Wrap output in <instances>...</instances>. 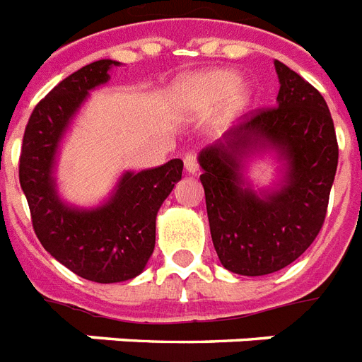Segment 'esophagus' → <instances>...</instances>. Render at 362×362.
Masks as SVG:
<instances>
[{"label": "esophagus", "mask_w": 362, "mask_h": 362, "mask_svg": "<svg viewBox=\"0 0 362 362\" xmlns=\"http://www.w3.org/2000/svg\"><path fill=\"white\" fill-rule=\"evenodd\" d=\"M183 163H185V170H187L190 175H194V173L198 172V160H196L194 155H187Z\"/></svg>", "instance_id": "obj_1"}]
</instances>
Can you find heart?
I'll return each mask as SVG.
<instances>
[{
    "label": "heart",
    "instance_id": "heart-1",
    "mask_svg": "<svg viewBox=\"0 0 362 362\" xmlns=\"http://www.w3.org/2000/svg\"><path fill=\"white\" fill-rule=\"evenodd\" d=\"M252 100V89L235 72L213 69L183 78L173 89V108L187 117H204L224 104L228 114H239Z\"/></svg>",
    "mask_w": 362,
    "mask_h": 362
}]
</instances>
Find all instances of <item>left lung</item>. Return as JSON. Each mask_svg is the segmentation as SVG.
Wrapping results in <instances>:
<instances>
[{"label": "left lung", "instance_id": "1", "mask_svg": "<svg viewBox=\"0 0 362 362\" xmlns=\"http://www.w3.org/2000/svg\"><path fill=\"white\" fill-rule=\"evenodd\" d=\"M276 106L245 117L198 155L211 239L228 271L276 273L296 262L325 221L338 166L331 112L322 93L274 62ZM281 163L279 182L256 189L247 177L256 156Z\"/></svg>", "mask_w": 362, "mask_h": 362}]
</instances>
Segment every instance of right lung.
<instances>
[{
	"mask_svg": "<svg viewBox=\"0 0 362 362\" xmlns=\"http://www.w3.org/2000/svg\"><path fill=\"white\" fill-rule=\"evenodd\" d=\"M114 66L121 63L99 59L57 83L35 106L20 155V187L40 245L72 273L99 284L125 282L146 269L157 213L183 173V160L172 158L151 170L123 172L108 198L93 207L62 198L56 166L63 138L89 91L108 83Z\"/></svg>",
	"mask_w": 362,
	"mask_h": 362,
	"instance_id": "1",
	"label": "right lung"
}]
</instances>
